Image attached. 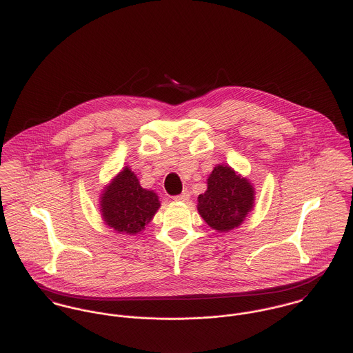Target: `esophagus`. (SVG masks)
Instances as JSON below:
<instances>
[{
    "mask_svg": "<svg viewBox=\"0 0 353 353\" xmlns=\"http://www.w3.org/2000/svg\"><path fill=\"white\" fill-rule=\"evenodd\" d=\"M173 199H174L176 202H187V201L190 199V191H188V190H184L180 195L174 196Z\"/></svg>",
    "mask_w": 353,
    "mask_h": 353,
    "instance_id": "1",
    "label": "esophagus"
}]
</instances>
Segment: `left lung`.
<instances>
[{"label":"left lung","instance_id":"1","mask_svg":"<svg viewBox=\"0 0 353 353\" xmlns=\"http://www.w3.org/2000/svg\"><path fill=\"white\" fill-rule=\"evenodd\" d=\"M252 184L228 165L214 168L208 191L198 196V212L209 226L229 232L241 225L255 202Z\"/></svg>","mask_w":353,"mask_h":353}]
</instances>
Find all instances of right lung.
Returning a JSON list of instances; mask_svg holds the SVG:
<instances>
[{"label": "right lung", "mask_w": 353, "mask_h": 353, "mask_svg": "<svg viewBox=\"0 0 353 353\" xmlns=\"http://www.w3.org/2000/svg\"><path fill=\"white\" fill-rule=\"evenodd\" d=\"M159 206L157 194L141 188L130 168H124L101 196V212L106 225L127 234L143 230Z\"/></svg>", "instance_id": "1"}]
</instances>
